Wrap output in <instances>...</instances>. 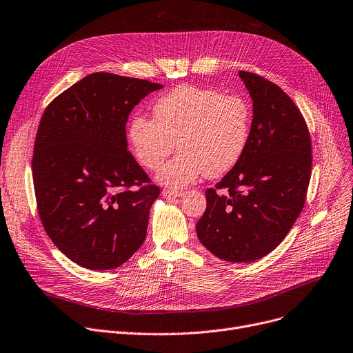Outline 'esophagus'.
Masks as SVG:
<instances>
[{"instance_id":"obj_1","label":"esophagus","mask_w":353,"mask_h":353,"mask_svg":"<svg viewBox=\"0 0 353 353\" xmlns=\"http://www.w3.org/2000/svg\"><path fill=\"white\" fill-rule=\"evenodd\" d=\"M183 192L178 191V189H172V188H164L162 189V196L164 198H178L182 196Z\"/></svg>"}]
</instances>
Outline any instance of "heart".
Masks as SVG:
<instances>
[{"instance_id":"heart-1","label":"heart","mask_w":353,"mask_h":353,"mask_svg":"<svg viewBox=\"0 0 353 353\" xmlns=\"http://www.w3.org/2000/svg\"><path fill=\"white\" fill-rule=\"evenodd\" d=\"M250 127V105L243 97L182 85L155 101L154 119L135 116L128 139L140 164L151 171L178 144L179 154L158 172V179L185 186L202 174L216 178L229 172L246 151Z\"/></svg>"}]
</instances>
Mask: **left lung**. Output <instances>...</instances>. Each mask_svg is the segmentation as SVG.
<instances>
[{"instance_id":"8db88e82","label":"left lung","mask_w":353,"mask_h":353,"mask_svg":"<svg viewBox=\"0 0 353 353\" xmlns=\"http://www.w3.org/2000/svg\"><path fill=\"white\" fill-rule=\"evenodd\" d=\"M239 76L253 100L249 144L223 179L206 189L196 234L216 257L249 263L273 252L300 216L312 154L307 123L290 96L260 74ZM219 188L228 195L219 196Z\"/></svg>"}]
</instances>
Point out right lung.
<instances>
[{
    "mask_svg": "<svg viewBox=\"0 0 353 353\" xmlns=\"http://www.w3.org/2000/svg\"><path fill=\"white\" fill-rule=\"evenodd\" d=\"M161 88L97 72L45 108L32 157L38 213L53 245L85 268H116L145 240L159 186L127 150L125 123Z\"/></svg>",
    "mask_w": 353,
    "mask_h": 353,
    "instance_id": "1",
    "label": "right lung"
}]
</instances>
